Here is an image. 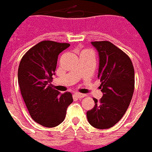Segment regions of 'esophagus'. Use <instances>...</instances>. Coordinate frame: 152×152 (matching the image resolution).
Instances as JSON below:
<instances>
[{
    "label": "esophagus",
    "instance_id": "obj_1",
    "mask_svg": "<svg viewBox=\"0 0 152 152\" xmlns=\"http://www.w3.org/2000/svg\"><path fill=\"white\" fill-rule=\"evenodd\" d=\"M75 96H76V97H78V98H83L86 96L85 94H83V93H79V92H76L75 93Z\"/></svg>",
    "mask_w": 152,
    "mask_h": 152
}]
</instances>
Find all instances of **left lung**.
<instances>
[{
    "mask_svg": "<svg viewBox=\"0 0 152 152\" xmlns=\"http://www.w3.org/2000/svg\"><path fill=\"white\" fill-rule=\"evenodd\" d=\"M99 54L98 78L103 92L101 100L87 112L89 124L105 129L122 119L134 91V69L129 56L108 41L91 42Z\"/></svg>",
    "mask_w": 152,
    "mask_h": 152,
    "instance_id": "left-lung-1",
    "label": "left lung"
}]
</instances>
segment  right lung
Here are the masks:
<instances>
[{
    "label": "right lung",
    "instance_id": "1",
    "mask_svg": "<svg viewBox=\"0 0 152 152\" xmlns=\"http://www.w3.org/2000/svg\"><path fill=\"white\" fill-rule=\"evenodd\" d=\"M69 46L42 41L28 50L19 63L18 83L23 99L32 119L47 128L63 122L68 106L73 102L70 92L61 94L50 84L58 56Z\"/></svg>",
    "mask_w": 152,
    "mask_h": 152
}]
</instances>
